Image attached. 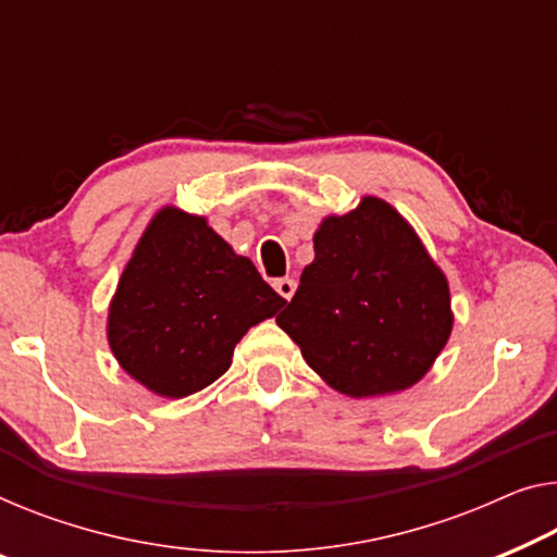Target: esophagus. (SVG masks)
Returning a JSON list of instances; mask_svg holds the SVG:
<instances>
[{
	"label": "esophagus",
	"mask_w": 557,
	"mask_h": 557,
	"mask_svg": "<svg viewBox=\"0 0 557 557\" xmlns=\"http://www.w3.org/2000/svg\"><path fill=\"white\" fill-rule=\"evenodd\" d=\"M275 289H277L282 297H285V300H289V297L295 295V280H289V277L275 280Z\"/></svg>",
	"instance_id": "34e87169"
}]
</instances>
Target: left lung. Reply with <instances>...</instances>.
Masks as SVG:
<instances>
[{
  "mask_svg": "<svg viewBox=\"0 0 557 557\" xmlns=\"http://www.w3.org/2000/svg\"><path fill=\"white\" fill-rule=\"evenodd\" d=\"M277 325L350 397L418 383L453 330L450 289L412 227L377 197L327 218Z\"/></svg>",
  "mask_w": 557,
  "mask_h": 557,
  "instance_id": "8db88e82",
  "label": "left lung"
}]
</instances>
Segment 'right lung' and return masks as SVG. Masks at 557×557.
<instances>
[{
  "label": "right lung",
  "mask_w": 557,
  "mask_h": 557,
  "mask_svg": "<svg viewBox=\"0 0 557 557\" xmlns=\"http://www.w3.org/2000/svg\"><path fill=\"white\" fill-rule=\"evenodd\" d=\"M285 305L202 218L162 210L122 272L110 347L132 377L185 397L225 375L235 345Z\"/></svg>",
  "instance_id": "add662e5"
}]
</instances>
